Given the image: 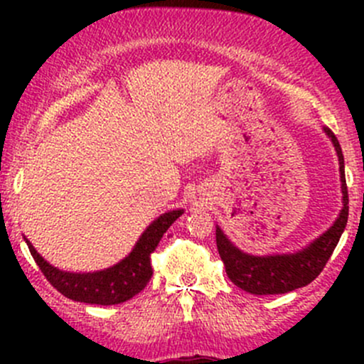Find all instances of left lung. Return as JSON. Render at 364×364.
Segmentation results:
<instances>
[{
    "mask_svg": "<svg viewBox=\"0 0 364 364\" xmlns=\"http://www.w3.org/2000/svg\"><path fill=\"white\" fill-rule=\"evenodd\" d=\"M324 132L331 137L336 153H338L343 209L336 222L321 237H317L303 250L289 253V255L255 257L237 250L216 227V247H218V253L225 266L227 277L234 285L250 294H285V292L304 287L322 273L329 257L338 245L348 218V192L347 183H345V165L340 142L328 127L324 128Z\"/></svg>",
    "mask_w": 364,
    "mask_h": 364,
    "instance_id": "8db88e82",
    "label": "left lung"
}]
</instances>
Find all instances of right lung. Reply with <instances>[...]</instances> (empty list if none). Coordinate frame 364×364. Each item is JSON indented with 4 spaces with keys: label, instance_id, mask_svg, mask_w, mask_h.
Wrapping results in <instances>:
<instances>
[{
    "label": "right lung",
    "instance_id": "right-lung-1",
    "mask_svg": "<svg viewBox=\"0 0 364 364\" xmlns=\"http://www.w3.org/2000/svg\"><path fill=\"white\" fill-rule=\"evenodd\" d=\"M181 215L183 209L161 215L144 230L139 243L135 245V248L127 259H123L119 264L109 267V269L97 271V273L80 274L56 269L36 253L29 241H26V243H28L29 252H31L33 259L38 264L40 271L47 278V282L65 297L79 301V303L102 304V306L119 304L139 294L151 280V253L156 250L161 236L167 232L168 227Z\"/></svg>",
    "mask_w": 364,
    "mask_h": 364
}]
</instances>
